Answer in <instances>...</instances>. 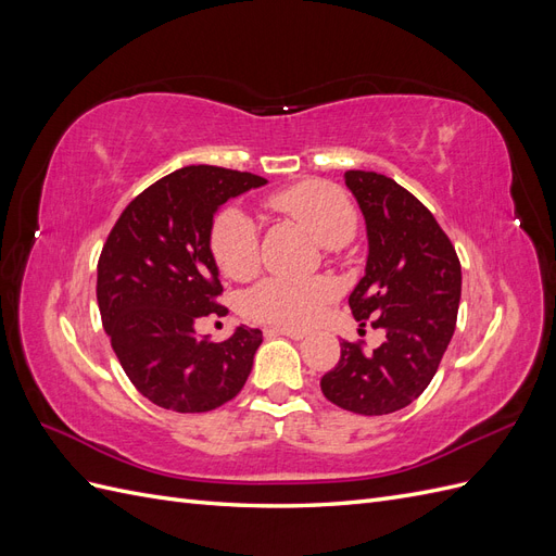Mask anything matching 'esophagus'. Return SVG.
<instances>
[{
	"instance_id": "esophagus-1",
	"label": "esophagus",
	"mask_w": 556,
	"mask_h": 556,
	"mask_svg": "<svg viewBox=\"0 0 556 556\" xmlns=\"http://www.w3.org/2000/svg\"><path fill=\"white\" fill-rule=\"evenodd\" d=\"M264 331H266V333L288 336V339H292V341H304L306 336H308V331H304V329H292V327H266Z\"/></svg>"
}]
</instances>
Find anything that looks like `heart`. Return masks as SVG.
<instances>
[{"instance_id": "heart-1", "label": "heart", "mask_w": 556, "mask_h": 556, "mask_svg": "<svg viewBox=\"0 0 556 556\" xmlns=\"http://www.w3.org/2000/svg\"><path fill=\"white\" fill-rule=\"evenodd\" d=\"M268 206L304 227L315 241L339 248L355 237L357 211L350 197L329 182L308 180L268 197ZM211 252L220 271L233 280H245L257 271L260 237L250 215L241 208H225L211 225ZM336 296L329 278L285 280L266 278L248 290L243 313L260 323L282 327H306L319 317Z\"/></svg>"}]
</instances>
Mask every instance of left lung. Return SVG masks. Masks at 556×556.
<instances>
[{"instance_id": "left-lung-1", "label": "left lung", "mask_w": 556, "mask_h": 556, "mask_svg": "<svg viewBox=\"0 0 556 556\" xmlns=\"http://www.w3.org/2000/svg\"><path fill=\"white\" fill-rule=\"evenodd\" d=\"M366 223L364 278L348 304L362 327L384 331L374 352L341 343V359L319 380L336 406L357 415L406 408L439 371L457 325L462 264L431 211L392 178L345 172Z\"/></svg>"}]
</instances>
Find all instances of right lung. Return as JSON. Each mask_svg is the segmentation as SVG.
Returning a JSON list of instances; mask_svg holds the SVG:
<instances>
[{"mask_svg": "<svg viewBox=\"0 0 556 556\" xmlns=\"http://www.w3.org/2000/svg\"><path fill=\"white\" fill-rule=\"evenodd\" d=\"M266 178L197 164L160 178L117 217L97 264V304L131 384L155 406L208 413L237 396L262 331L227 341L197 336V319L225 315L211 252L213 215Z\"/></svg>", "mask_w": 556, "mask_h": 556, "instance_id": "1", "label": "right lung"}]
</instances>
